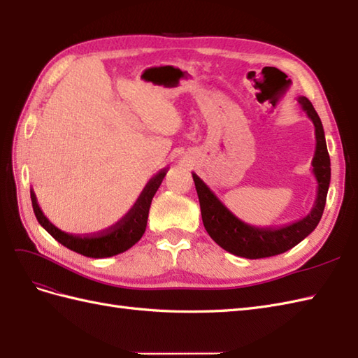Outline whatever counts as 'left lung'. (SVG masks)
I'll list each match as a JSON object with an SVG mask.
<instances>
[{
	"mask_svg": "<svg viewBox=\"0 0 358 358\" xmlns=\"http://www.w3.org/2000/svg\"><path fill=\"white\" fill-rule=\"evenodd\" d=\"M302 110L314 123L315 149L313 157V173L317 181V194L311 212L305 218L284 227H256L239 220L234 212H230L226 204L215 195L213 190L192 172L195 189L201 207V218L207 234L224 250L247 257V259H261L284 253L301 243L317 227V224L325 209L327 195L331 181V162L320 117L315 113L308 99L297 97Z\"/></svg>",
	"mask_w": 358,
	"mask_h": 358,
	"instance_id": "obj_1",
	"label": "left lung"
}]
</instances>
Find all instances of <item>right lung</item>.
<instances>
[{"label": "right lung", "mask_w": 358, "mask_h": 358, "mask_svg": "<svg viewBox=\"0 0 358 358\" xmlns=\"http://www.w3.org/2000/svg\"><path fill=\"white\" fill-rule=\"evenodd\" d=\"M166 172H168V168L162 169L155 177L149 180L145 189L141 190L137 201L129 209V212L124 215L120 221L115 222L114 226L99 231V234L82 236V235L66 234V231L57 229L55 224L48 221V218L43 213V210H41L35 192L30 190L33 212H35V217L41 226H43L48 234L57 241V243H61L64 247L70 248V250L76 252L79 255H84L87 257L115 256L119 253L127 252L128 248H131L136 243H138L140 238L143 236L146 230L149 207H151L152 198L157 190H159Z\"/></svg>", "instance_id": "1"}]
</instances>
